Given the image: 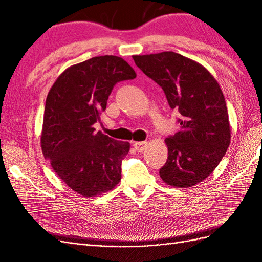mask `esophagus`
Returning <instances> with one entry per match:
<instances>
[{"label": "esophagus", "mask_w": 262, "mask_h": 262, "mask_svg": "<svg viewBox=\"0 0 262 262\" xmlns=\"http://www.w3.org/2000/svg\"><path fill=\"white\" fill-rule=\"evenodd\" d=\"M147 142L146 141H142V142H134L133 143V146L134 148H136V150H138V152H143V150H145L146 146H147Z\"/></svg>", "instance_id": "1"}]
</instances>
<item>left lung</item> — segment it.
Listing matches in <instances>:
<instances>
[{
    "instance_id": "left-lung-1",
    "label": "left lung",
    "mask_w": 262,
    "mask_h": 262,
    "mask_svg": "<svg viewBox=\"0 0 262 262\" xmlns=\"http://www.w3.org/2000/svg\"><path fill=\"white\" fill-rule=\"evenodd\" d=\"M145 75L160 85L180 130L165 140L167 162L160 169L166 184L189 188L210 176L231 142V126L224 95L209 71L172 51L133 55Z\"/></svg>"
}]
</instances>
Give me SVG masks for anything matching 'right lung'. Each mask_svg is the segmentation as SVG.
I'll return each mask as SVG.
<instances>
[{
	"label": "right lung",
	"instance_id": "right-lung-1",
	"mask_svg": "<svg viewBox=\"0 0 262 262\" xmlns=\"http://www.w3.org/2000/svg\"><path fill=\"white\" fill-rule=\"evenodd\" d=\"M137 74L122 58L95 57L68 68L46 99L41 148L55 173L83 196L115 188L129 142L96 132L94 123L107 106L114 86Z\"/></svg>",
	"mask_w": 262,
	"mask_h": 262
}]
</instances>
